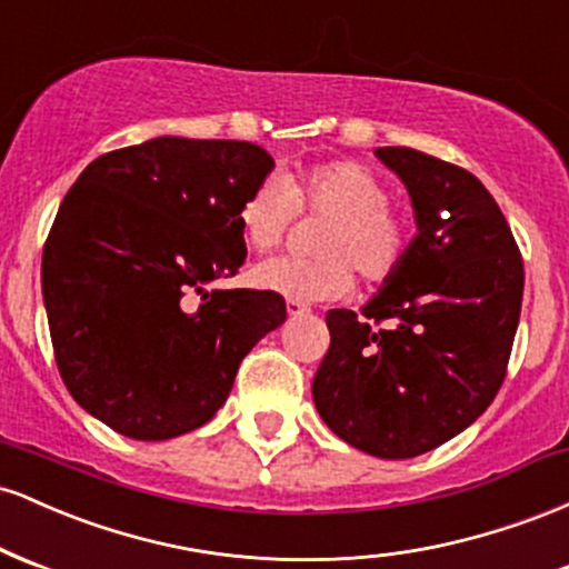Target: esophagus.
Returning <instances> with one entry per match:
<instances>
[{"label": "esophagus", "mask_w": 569, "mask_h": 569, "mask_svg": "<svg viewBox=\"0 0 569 569\" xmlns=\"http://www.w3.org/2000/svg\"><path fill=\"white\" fill-rule=\"evenodd\" d=\"M286 312H289L291 318H299V316H307L310 312V307L305 302H299V299H286Z\"/></svg>", "instance_id": "34e87169"}]
</instances>
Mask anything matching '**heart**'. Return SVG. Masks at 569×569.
<instances>
[{
  "label": "heart",
  "instance_id": "1",
  "mask_svg": "<svg viewBox=\"0 0 569 569\" xmlns=\"http://www.w3.org/2000/svg\"><path fill=\"white\" fill-rule=\"evenodd\" d=\"M393 189L356 160H329L291 176H264L243 194L238 224L253 251L267 253L286 240L299 213L329 217L316 238L321 257H278L257 264L251 280L264 291L299 302L348 297L358 270L367 283H385L407 262L415 221L396 211Z\"/></svg>",
  "mask_w": 569,
  "mask_h": 569
}]
</instances>
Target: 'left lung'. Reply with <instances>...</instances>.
Masks as SVG:
<instances>
[{"instance_id": "left-lung-1", "label": "left lung", "mask_w": 569, "mask_h": 569, "mask_svg": "<svg viewBox=\"0 0 569 569\" xmlns=\"http://www.w3.org/2000/svg\"><path fill=\"white\" fill-rule=\"evenodd\" d=\"M377 158L407 184L420 232L361 316L326 312L331 345L312 401L350 447L407 460L466 430L498 396L525 262L500 206L466 168L409 147Z\"/></svg>"}]
</instances>
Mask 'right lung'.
<instances>
[{
    "instance_id": "right-lung-1",
    "label": "right lung",
    "mask_w": 569,
    "mask_h": 569,
    "mask_svg": "<svg viewBox=\"0 0 569 569\" xmlns=\"http://www.w3.org/2000/svg\"><path fill=\"white\" fill-rule=\"evenodd\" d=\"M272 166L257 143L160 136L101 154L63 198L42 251L50 339L71 398L117 433L206 426L286 321L276 291L206 289L238 276L240 200Z\"/></svg>"
}]
</instances>
